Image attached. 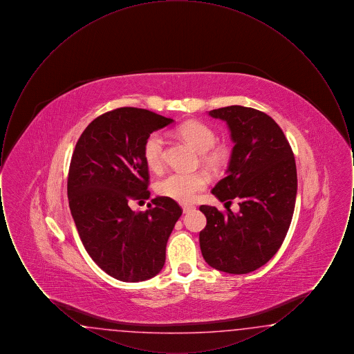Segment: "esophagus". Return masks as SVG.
Wrapping results in <instances>:
<instances>
[{"label":"esophagus","instance_id":"34e87169","mask_svg":"<svg viewBox=\"0 0 354 354\" xmlns=\"http://www.w3.org/2000/svg\"><path fill=\"white\" fill-rule=\"evenodd\" d=\"M182 208H183V212L187 214V212H189L191 209H194L195 207H194V205H189V204H185V205H182Z\"/></svg>","mask_w":354,"mask_h":354}]
</instances>
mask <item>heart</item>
I'll use <instances>...</instances> for the list:
<instances>
[{"label":"heart","instance_id":"1","mask_svg":"<svg viewBox=\"0 0 354 354\" xmlns=\"http://www.w3.org/2000/svg\"><path fill=\"white\" fill-rule=\"evenodd\" d=\"M176 134L201 153L203 166L211 171H221L230 160V149L216 145V133L199 120H187L176 129ZM166 143L159 133L149 135L143 145V159L151 171H160L165 165ZM207 185L203 172H171L156 183V192L180 203L192 202Z\"/></svg>","mask_w":354,"mask_h":354}]
</instances>
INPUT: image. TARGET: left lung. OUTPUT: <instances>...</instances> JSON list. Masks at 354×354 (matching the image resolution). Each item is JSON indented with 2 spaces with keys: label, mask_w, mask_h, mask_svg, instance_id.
I'll list each match as a JSON object with an SVG mask.
<instances>
[{
  "label": "left lung",
  "mask_w": 354,
  "mask_h": 354,
  "mask_svg": "<svg viewBox=\"0 0 354 354\" xmlns=\"http://www.w3.org/2000/svg\"><path fill=\"white\" fill-rule=\"evenodd\" d=\"M209 115L227 122L235 143L227 176L212 194L220 202L237 199L240 211L201 205L207 218L201 250L209 267L244 274L268 263L286 239L297 194L296 162L283 130L266 113L228 106Z\"/></svg>",
  "instance_id": "left-lung-1"
}]
</instances>
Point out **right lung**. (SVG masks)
Masks as SVG:
<instances>
[{
    "label": "right lung",
    "instance_id": "add662e5",
    "mask_svg": "<svg viewBox=\"0 0 354 354\" xmlns=\"http://www.w3.org/2000/svg\"><path fill=\"white\" fill-rule=\"evenodd\" d=\"M174 120L145 109L120 107L94 119L80 136L68 178L70 211L84 250L111 277L136 283L156 276L183 209L158 196L135 212L133 201L150 198L143 145Z\"/></svg>",
    "mask_w": 354,
    "mask_h": 354
}]
</instances>
